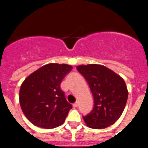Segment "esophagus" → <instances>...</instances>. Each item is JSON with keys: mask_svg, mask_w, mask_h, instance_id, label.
I'll return each mask as SVG.
<instances>
[{"mask_svg": "<svg viewBox=\"0 0 148 148\" xmlns=\"http://www.w3.org/2000/svg\"><path fill=\"white\" fill-rule=\"evenodd\" d=\"M78 102H75V103H74V104H73V106H74V107H78Z\"/></svg>", "mask_w": 148, "mask_h": 148, "instance_id": "esophagus-1", "label": "esophagus"}]
</instances>
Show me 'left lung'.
Here are the masks:
<instances>
[{"mask_svg":"<svg viewBox=\"0 0 148 148\" xmlns=\"http://www.w3.org/2000/svg\"><path fill=\"white\" fill-rule=\"evenodd\" d=\"M77 69L88 82L94 99L93 110L82 116L85 123L95 129L114 124L122 114L128 99L123 79L101 65L79 66Z\"/></svg>","mask_w":148,"mask_h":148,"instance_id":"obj_1","label":"left lung"}]
</instances>
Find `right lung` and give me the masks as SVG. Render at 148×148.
<instances>
[{
  "label": "right lung",
  "mask_w": 148,
  "mask_h": 148,
  "mask_svg": "<svg viewBox=\"0 0 148 148\" xmlns=\"http://www.w3.org/2000/svg\"><path fill=\"white\" fill-rule=\"evenodd\" d=\"M71 70L69 65L49 63L25 79L20 87V103L34 125L49 129L64 123L72 105L66 101L60 83Z\"/></svg>",
  "instance_id": "obj_1"
}]
</instances>
